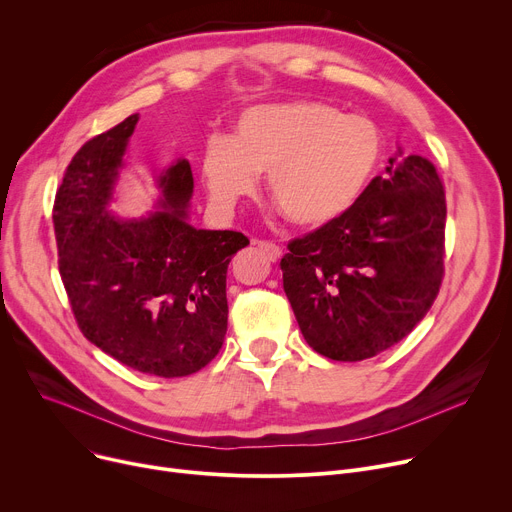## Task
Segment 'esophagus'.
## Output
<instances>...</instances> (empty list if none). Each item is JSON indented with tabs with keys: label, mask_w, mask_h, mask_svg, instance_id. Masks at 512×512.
Masks as SVG:
<instances>
[{
	"label": "esophagus",
	"mask_w": 512,
	"mask_h": 512,
	"mask_svg": "<svg viewBox=\"0 0 512 512\" xmlns=\"http://www.w3.org/2000/svg\"><path fill=\"white\" fill-rule=\"evenodd\" d=\"M255 245H257V249H259L261 253H265L271 261H276V259L282 257V249H280L276 243H271V241H255Z\"/></svg>",
	"instance_id": "esophagus-1"
}]
</instances>
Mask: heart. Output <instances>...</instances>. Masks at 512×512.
Segmentation results:
<instances>
[{
	"mask_svg": "<svg viewBox=\"0 0 512 512\" xmlns=\"http://www.w3.org/2000/svg\"><path fill=\"white\" fill-rule=\"evenodd\" d=\"M383 158V135L370 119L342 115L323 102H276L238 115L232 135H212L199 158L210 201L230 212L257 189L286 218L319 228L348 214Z\"/></svg>",
	"mask_w": 512,
	"mask_h": 512,
	"instance_id": "b5f03b06",
	"label": "heart"
}]
</instances>
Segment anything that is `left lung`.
<instances>
[{
    "label": "left lung",
    "mask_w": 512,
    "mask_h": 512,
    "mask_svg": "<svg viewBox=\"0 0 512 512\" xmlns=\"http://www.w3.org/2000/svg\"><path fill=\"white\" fill-rule=\"evenodd\" d=\"M445 220L434 164L397 148L348 214L288 245L284 292L306 344L358 362L401 342L438 294Z\"/></svg>",
    "instance_id": "8db88e82"
}]
</instances>
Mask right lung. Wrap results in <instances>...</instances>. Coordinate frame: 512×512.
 <instances>
[{
    "label": "right lung",
    "instance_id": "add662e5",
    "mask_svg": "<svg viewBox=\"0 0 512 512\" xmlns=\"http://www.w3.org/2000/svg\"><path fill=\"white\" fill-rule=\"evenodd\" d=\"M138 121L131 115L96 135L67 166L53 208L59 274L88 342L133 370L187 377L224 344L226 271L249 238L191 226L185 158L154 175L152 212L109 210Z\"/></svg>",
    "mask_w": 512,
    "mask_h": 512
}]
</instances>
